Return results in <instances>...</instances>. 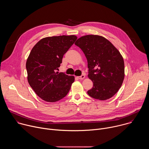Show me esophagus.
Listing matches in <instances>:
<instances>
[{
  "mask_svg": "<svg viewBox=\"0 0 149 149\" xmlns=\"http://www.w3.org/2000/svg\"><path fill=\"white\" fill-rule=\"evenodd\" d=\"M79 79H84V78H85V75H81V76H79V77H77Z\"/></svg>",
  "mask_w": 149,
  "mask_h": 149,
  "instance_id": "1",
  "label": "esophagus"
}]
</instances>
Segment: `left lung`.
I'll list each match as a JSON object with an SVG mask.
<instances>
[{
    "mask_svg": "<svg viewBox=\"0 0 149 149\" xmlns=\"http://www.w3.org/2000/svg\"><path fill=\"white\" fill-rule=\"evenodd\" d=\"M75 44L87 59L88 77L93 82L88 94L100 100L111 98L121 87L124 78V62L120 52L109 40L99 35L82 36Z\"/></svg>",
    "mask_w": 149,
    "mask_h": 149,
    "instance_id": "left-lung-1",
    "label": "left lung"
}]
</instances>
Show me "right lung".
I'll return each instance as SVG.
<instances>
[{"label": "right lung", "instance_id": "right-lung-1", "mask_svg": "<svg viewBox=\"0 0 149 149\" xmlns=\"http://www.w3.org/2000/svg\"><path fill=\"white\" fill-rule=\"evenodd\" d=\"M77 39L75 35L47 37L40 40L32 49L26 63L28 81L43 100L55 102L68 93L74 77L58 71L63 55Z\"/></svg>", "mask_w": 149, "mask_h": 149}]
</instances>
